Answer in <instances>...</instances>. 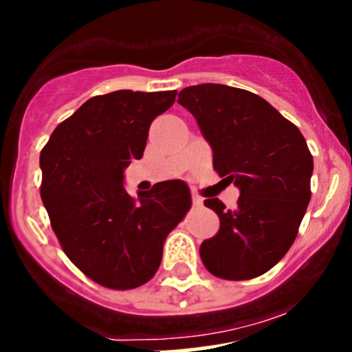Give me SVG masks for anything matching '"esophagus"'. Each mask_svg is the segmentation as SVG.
<instances>
[{
    "label": "esophagus",
    "mask_w": 352,
    "mask_h": 352,
    "mask_svg": "<svg viewBox=\"0 0 352 352\" xmlns=\"http://www.w3.org/2000/svg\"><path fill=\"white\" fill-rule=\"evenodd\" d=\"M192 204L194 206H197V208H201L204 204V199L201 196H197L196 192H192Z\"/></svg>",
    "instance_id": "34e87169"
}]
</instances>
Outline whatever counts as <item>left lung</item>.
Returning a JSON list of instances; mask_svg holds the SVG:
<instances>
[{
  "label": "left lung",
  "mask_w": 352,
  "mask_h": 352,
  "mask_svg": "<svg viewBox=\"0 0 352 352\" xmlns=\"http://www.w3.org/2000/svg\"><path fill=\"white\" fill-rule=\"evenodd\" d=\"M213 151V166L241 196L235 210L204 201L220 230L201 244L204 267L225 280H249L274 268L298 235L311 199L313 156L294 124L268 101L223 84L179 93Z\"/></svg>",
  "instance_id": "1"
}]
</instances>
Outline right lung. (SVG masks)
I'll return each mask as SVG.
<instances>
[{
  "label": "right lung",
  "mask_w": 352,
  "mask_h": 352,
  "mask_svg": "<svg viewBox=\"0 0 352 352\" xmlns=\"http://www.w3.org/2000/svg\"><path fill=\"white\" fill-rule=\"evenodd\" d=\"M177 91H115L85 101L41 151V199L75 267L108 289L151 280L165 239L190 210L184 180H165L132 197L124 172L141 160L149 125Z\"/></svg>",
  "instance_id": "1"
}]
</instances>
